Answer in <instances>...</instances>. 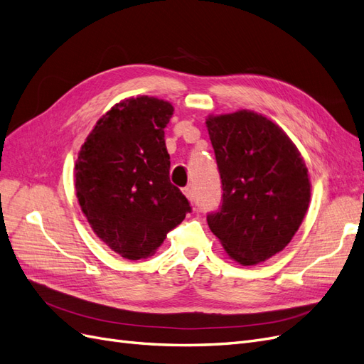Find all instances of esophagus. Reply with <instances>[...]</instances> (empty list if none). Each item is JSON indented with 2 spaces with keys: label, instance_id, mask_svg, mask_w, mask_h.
I'll use <instances>...</instances> for the list:
<instances>
[{
  "label": "esophagus",
  "instance_id": "esophagus-1",
  "mask_svg": "<svg viewBox=\"0 0 364 364\" xmlns=\"http://www.w3.org/2000/svg\"><path fill=\"white\" fill-rule=\"evenodd\" d=\"M182 193L185 194L186 199H188L191 203L194 202V194H193V190L190 188V186H185V188H182Z\"/></svg>",
  "mask_w": 364,
  "mask_h": 364
}]
</instances>
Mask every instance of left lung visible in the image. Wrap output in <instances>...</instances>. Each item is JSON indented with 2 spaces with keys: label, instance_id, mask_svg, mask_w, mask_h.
<instances>
[{
  "label": "left lung",
  "instance_id": "8db88e82",
  "mask_svg": "<svg viewBox=\"0 0 364 364\" xmlns=\"http://www.w3.org/2000/svg\"><path fill=\"white\" fill-rule=\"evenodd\" d=\"M223 203L208 226L230 259L255 266L287 246L302 225L311 182L287 134L262 114L208 115Z\"/></svg>",
  "mask_w": 364,
  "mask_h": 364
}]
</instances>
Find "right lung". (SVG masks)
<instances>
[{
    "instance_id": "add662e5",
    "label": "right lung",
    "mask_w": 364,
    "mask_h": 364,
    "mask_svg": "<svg viewBox=\"0 0 364 364\" xmlns=\"http://www.w3.org/2000/svg\"><path fill=\"white\" fill-rule=\"evenodd\" d=\"M174 107L129 97L97 121L77 155L74 186L94 234L126 259L151 257L191 211L170 182L164 129Z\"/></svg>"
}]
</instances>
